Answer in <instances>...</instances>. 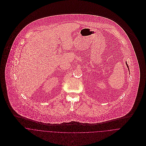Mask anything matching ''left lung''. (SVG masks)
<instances>
[{"label":"left lung","mask_w":146,"mask_h":146,"mask_svg":"<svg viewBox=\"0 0 146 146\" xmlns=\"http://www.w3.org/2000/svg\"><path fill=\"white\" fill-rule=\"evenodd\" d=\"M126 66H127V68H128V69H129V67H128V65L127 64V63L126 62Z\"/></svg>","instance_id":"left-lung-1"}]
</instances>
